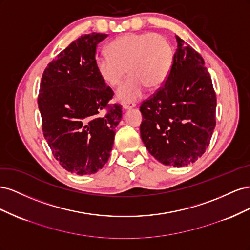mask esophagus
<instances>
[{
  "instance_id": "34e87169",
  "label": "esophagus",
  "mask_w": 250,
  "mask_h": 250,
  "mask_svg": "<svg viewBox=\"0 0 250 250\" xmlns=\"http://www.w3.org/2000/svg\"><path fill=\"white\" fill-rule=\"evenodd\" d=\"M135 105L134 104H127V103H123L122 104V107L124 110H128V109H131L132 107H134Z\"/></svg>"
}]
</instances>
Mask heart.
Wrapping results in <instances>:
<instances>
[{
	"instance_id": "b5f03b06",
	"label": "heart",
	"mask_w": 250,
	"mask_h": 250,
	"mask_svg": "<svg viewBox=\"0 0 250 250\" xmlns=\"http://www.w3.org/2000/svg\"><path fill=\"white\" fill-rule=\"evenodd\" d=\"M108 54L94 58L97 74L105 84L115 87L126 76H131L117 90L118 100L133 102L149 89L160 88L173 65L174 51L170 41L154 32L127 33L108 44Z\"/></svg>"
}]
</instances>
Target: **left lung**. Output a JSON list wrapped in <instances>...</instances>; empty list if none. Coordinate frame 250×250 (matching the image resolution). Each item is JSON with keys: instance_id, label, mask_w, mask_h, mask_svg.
<instances>
[{"instance_id": "left-lung-1", "label": "left lung", "mask_w": 250, "mask_h": 250, "mask_svg": "<svg viewBox=\"0 0 250 250\" xmlns=\"http://www.w3.org/2000/svg\"><path fill=\"white\" fill-rule=\"evenodd\" d=\"M177 49L164 86L144 101L141 138L166 166L185 167L206 152L216 126V94L198 52L176 35Z\"/></svg>"}]
</instances>
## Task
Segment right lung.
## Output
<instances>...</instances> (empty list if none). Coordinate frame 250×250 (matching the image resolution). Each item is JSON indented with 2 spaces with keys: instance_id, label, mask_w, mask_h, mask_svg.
I'll use <instances>...</instances> for the list:
<instances>
[{
  "instance_id": "obj_1",
  "label": "right lung",
  "mask_w": 250,
  "mask_h": 250,
  "mask_svg": "<svg viewBox=\"0 0 250 250\" xmlns=\"http://www.w3.org/2000/svg\"><path fill=\"white\" fill-rule=\"evenodd\" d=\"M107 34L74 41L43 71L39 108L43 137L62 167L77 175L94 174L107 163L121 105H109L113 92L94 65L97 44Z\"/></svg>"
}]
</instances>
